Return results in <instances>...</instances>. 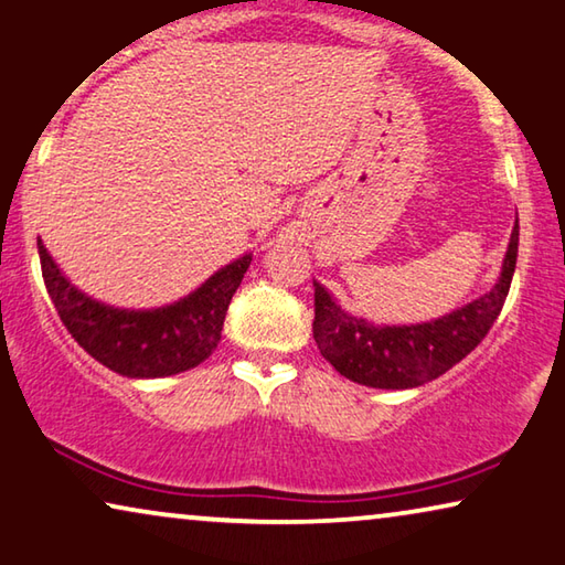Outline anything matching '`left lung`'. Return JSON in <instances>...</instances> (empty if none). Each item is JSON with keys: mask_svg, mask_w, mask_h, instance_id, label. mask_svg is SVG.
Listing matches in <instances>:
<instances>
[{"mask_svg": "<svg viewBox=\"0 0 565 565\" xmlns=\"http://www.w3.org/2000/svg\"><path fill=\"white\" fill-rule=\"evenodd\" d=\"M518 235L515 223L494 289L434 322L375 327L340 309L332 294L315 281L311 332L319 352L337 373L370 388H418L444 375L484 340L500 317L518 264Z\"/></svg>", "mask_w": 565, "mask_h": 565, "instance_id": "8db88e82", "label": "left lung"}]
</instances>
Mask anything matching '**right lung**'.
<instances>
[{
  "label": "right lung",
  "mask_w": 565,
  "mask_h": 565,
  "mask_svg": "<svg viewBox=\"0 0 565 565\" xmlns=\"http://www.w3.org/2000/svg\"><path fill=\"white\" fill-rule=\"evenodd\" d=\"M42 279L73 340L114 373L126 377H164L198 367L221 342L225 311L250 254L223 266L188 297L159 309H116L86 297L65 279L38 241Z\"/></svg>",
  "instance_id": "add662e5"
}]
</instances>
